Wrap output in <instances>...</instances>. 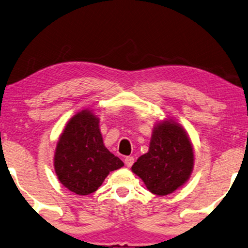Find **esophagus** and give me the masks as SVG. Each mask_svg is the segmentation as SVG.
I'll return each mask as SVG.
<instances>
[{"label":"esophagus","mask_w":248,"mask_h":248,"mask_svg":"<svg viewBox=\"0 0 248 248\" xmlns=\"http://www.w3.org/2000/svg\"><path fill=\"white\" fill-rule=\"evenodd\" d=\"M124 162H125V165H126V167H131V166L134 164V157H132V156L125 157Z\"/></svg>","instance_id":"obj_1"}]
</instances>
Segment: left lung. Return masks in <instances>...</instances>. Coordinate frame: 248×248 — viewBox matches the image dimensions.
<instances>
[{
  "label": "left lung",
  "mask_w": 248,
  "mask_h": 248,
  "mask_svg": "<svg viewBox=\"0 0 248 248\" xmlns=\"http://www.w3.org/2000/svg\"><path fill=\"white\" fill-rule=\"evenodd\" d=\"M194 152L188 133L171 117L154 125L148 152L132 166V171L156 196L181 188L193 171Z\"/></svg>",
  "instance_id": "obj_1"
}]
</instances>
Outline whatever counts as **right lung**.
Returning <instances> with one entry per match:
<instances>
[{
	"mask_svg": "<svg viewBox=\"0 0 248 248\" xmlns=\"http://www.w3.org/2000/svg\"><path fill=\"white\" fill-rule=\"evenodd\" d=\"M124 162L108 152L100 131V119L84 108L67 122L57 141L54 168L63 186L79 196L96 191L111 171Z\"/></svg>",
	"mask_w": 248,
	"mask_h": 248,
	"instance_id": "1",
	"label": "right lung"
}]
</instances>
